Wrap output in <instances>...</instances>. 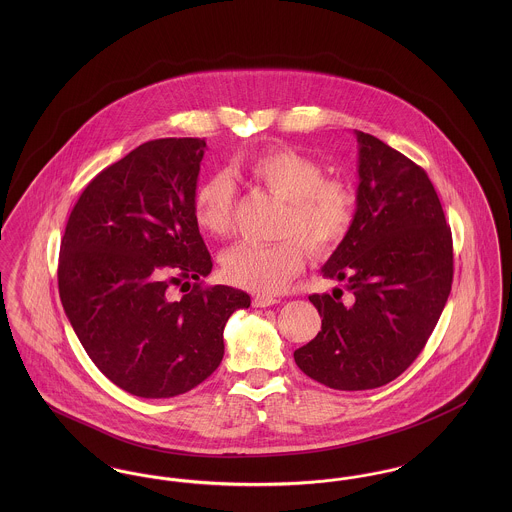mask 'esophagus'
<instances>
[{
	"label": "esophagus",
	"mask_w": 512,
	"mask_h": 512,
	"mask_svg": "<svg viewBox=\"0 0 512 512\" xmlns=\"http://www.w3.org/2000/svg\"><path fill=\"white\" fill-rule=\"evenodd\" d=\"M278 299L276 297H270V295H255L253 297V307H259V309H265V307H272L276 305Z\"/></svg>",
	"instance_id": "1"
}]
</instances>
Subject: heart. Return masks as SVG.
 Returning a JSON list of instances; mask_svg holds the SVG:
<instances>
[{"instance_id":"b5f03b06","label":"heart","mask_w":512,"mask_h":512,"mask_svg":"<svg viewBox=\"0 0 512 512\" xmlns=\"http://www.w3.org/2000/svg\"><path fill=\"white\" fill-rule=\"evenodd\" d=\"M242 174L268 194L284 201L276 244H238L222 257L224 278L259 295L282 292L305 267L307 251L330 253L347 236L355 217V194L347 182L326 176L322 163L288 147L253 155ZM236 190L228 176L207 178L194 195L197 226L224 238L232 230Z\"/></svg>"}]
</instances>
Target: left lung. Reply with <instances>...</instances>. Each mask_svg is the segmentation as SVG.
I'll use <instances>...</instances> for the list:
<instances>
[{"label": "left lung", "instance_id": "left-lung-1", "mask_svg": "<svg viewBox=\"0 0 512 512\" xmlns=\"http://www.w3.org/2000/svg\"><path fill=\"white\" fill-rule=\"evenodd\" d=\"M357 209L320 268L343 290L309 295L322 317L297 366L332 390L386 386L405 372L438 324L453 282L451 230L428 174L382 140L355 130Z\"/></svg>", "mask_w": 512, "mask_h": 512}]
</instances>
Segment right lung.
<instances>
[{"label": "right lung", "mask_w": 512, "mask_h": 512, "mask_svg": "<svg viewBox=\"0 0 512 512\" xmlns=\"http://www.w3.org/2000/svg\"><path fill=\"white\" fill-rule=\"evenodd\" d=\"M205 149L199 138L132 149L86 186L61 240L59 295L74 334L115 386L138 397L167 399L207 380L228 318L251 305L230 286L194 284L169 297L172 284L213 268L194 217Z\"/></svg>", "instance_id": "1"}]
</instances>
